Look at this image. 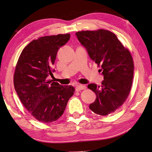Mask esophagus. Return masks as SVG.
Returning a JSON list of instances; mask_svg holds the SVG:
<instances>
[{"label":"esophagus","mask_w":152,"mask_h":152,"mask_svg":"<svg viewBox=\"0 0 152 152\" xmlns=\"http://www.w3.org/2000/svg\"><path fill=\"white\" fill-rule=\"evenodd\" d=\"M86 89V86L84 85H77L75 87L76 91H80L81 90H84Z\"/></svg>","instance_id":"1"}]
</instances>
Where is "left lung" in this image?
Masks as SVG:
<instances>
[{
  "label": "left lung",
  "instance_id": "obj_1",
  "mask_svg": "<svg viewBox=\"0 0 152 152\" xmlns=\"http://www.w3.org/2000/svg\"><path fill=\"white\" fill-rule=\"evenodd\" d=\"M75 34L104 76L101 87L87 86L96 94L89 108L96 114L108 115L120 108L129 94L134 74L131 54L109 30L80 31Z\"/></svg>",
  "mask_w": 152,
  "mask_h": 152
}]
</instances>
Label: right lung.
I'll return each instance as SVG.
<instances>
[{
	"mask_svg": "<svg viewBox=\"0 0 152 152\" xmlns=\"http://www.w3.org/2000/svg\"><path fill=\"white\" fill-rule=\"evenodd\" d=\"M70 34L41 37L22 50L14 73V86L21 102L37 120L44 123L57 121L66 108L75 88L48 80L59 48Z\"/></svg>",
	"mask_w": 152,
	"mask_h": 152,
	"instance_id": "obj_1",
	"label": "right lung"
}]
</instances>
